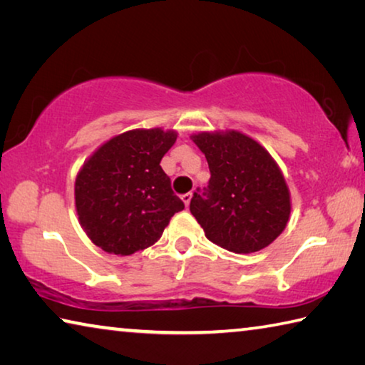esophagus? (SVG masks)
I'll return each instance as SVG.
<instances>
[{"label": "esophagus", "instance_id": "obj_1", "mask_svg": "<svg viewBox=\"0 0 365 365\" xmlns=\"http://www.w3.org/2000/svg\"><path fill=\"white\" fill-rule=\"evenodd\" d=\"M182 201H183V205L185 206H190V201H191V193H185V195H182Z\"/></svg>", "mask_w": 365, "mask_h": 365}]
</instances>
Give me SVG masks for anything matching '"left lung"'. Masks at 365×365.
<instances>
[{
  "label": "left lung",
  "instance_id": "obj_1",
  "mask_svg": "<svg viewBox=\"0 0 365 365\" xmlns=\"http://www.w3.org/2000/svg\"><path fill=\"white\" fill-rule=\"evenodd\" d=\"M190 138L211 170L205 193H193L190 202L206 238L237 255L267 248L285 230L292 212L279 164L242 132H200Z\"/></svg>",
  "mask_w": 365,
  "mask_h": 365
}]
</instances>
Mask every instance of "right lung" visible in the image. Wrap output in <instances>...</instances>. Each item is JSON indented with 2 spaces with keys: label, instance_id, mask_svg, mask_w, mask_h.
Segmentation results:
<instances>
[{
  "label": "right lung",
  "instance_id": "add662e5",
  "mask_svg": "<svg viewBox=\"0 0 365 365\" xmlns=\"http://www.w3.org/2000/svg\"><path fill=\"white\" fill-rule=\"evenodd\" d=\"M175 140V130L135 128L108 140L80 168L78 222L103 251L130 256L148 248L185 207L160 168Z\"/></svg>",
  "mask_w": 365,
  "mask_h": 365
}]
</instances>
